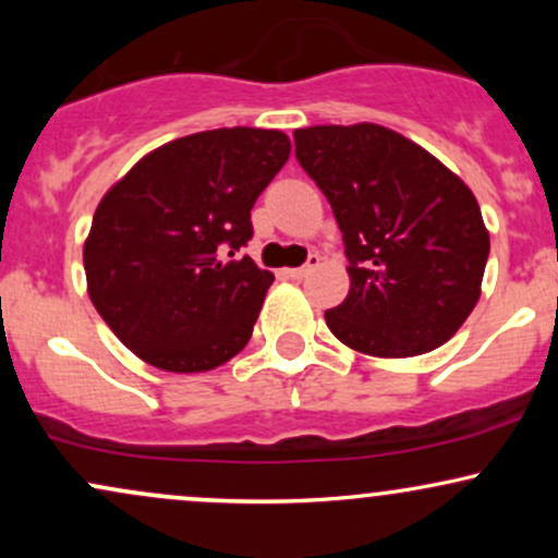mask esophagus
Wrapping results in <instances>:
<instances>
[{"mask_svg":"<svg viewBox=\"0 0 558 558\" xmlns=\"http://www.w3.org/2000/svg\"><path fill=\"white\" fill-rule=\"evenodd\" d=\"M315 267H319V257H317V254H310L306 265L293 267V270H286V275H288V278H293V280H301V278H306V275H310L312 270H315Z\"/></svg>","mask_w":558,"mask_h":558,"instance_id":"obj_1","label":"esophagus"}]
</instances>
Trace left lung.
I'll list each match as a JSON object with an SVG mask.
<instances>
[{
	"label": "left lung",
	"mask_w": 558,
	"mask_h": 558,
	"mask_svg": "<svg viewBox=\"0 0 558 558\" xmlns=\"http://www.w3.org/2000/svg\"><path fill=\"white\" fill-rule=\"evenodd\" d=\"M296 159L330 202L351 288L325 312L369 356L438 349L475 310L490 239L477 198L414 141L375 123L293 131Z\"/></svg>",
	"instance_id": "1"
}]
</instances>
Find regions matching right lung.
<instances>
[{"mask_svg":"<svg viewBox=\"0 0 558 558\" xmlns=\"http://www.w3.org/2000/svg\"><path fill=\"white\" fill-rule=\"evenodd\" d=\"M288 155L280 131L217 128L159 146L107 191L83 267L96 312L133 354L207 373L248 343L275 275L239 252Z\"/></svg>","mask_w":558,"mask_h":558,"instance_id":"1","label":"right lung"}]
</instances>
